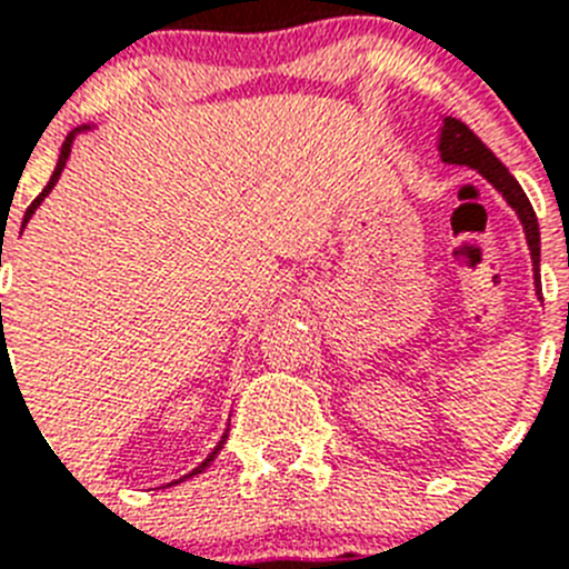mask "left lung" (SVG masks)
<instances>
[{"instance_id": "1", "label": "left lung", "mask_w": 569, "mask_h": 569, "mask_svg": "<svg viewBox=\"0 0 569 569\" xmlns=\"http://www.w3.org/2000/svg\"><path fill=\"white\" fill-rule=\"evenodd\" d=\"M441 159L450 164H467V168L479 170L485 176L487 182L492 188L499 190L501 196L507 199L516 213H519L521 224H525L527 233V244H530V256H532V270H536V288H539V259H541V239H539V222H536V210H532L530 199L525 196L521 184L516 182L510 176V170L492 156V150L481 142L479 136L472 133L465 122L453 119V116H447L445 128H441Z\"/></svg>"}]
</instances>
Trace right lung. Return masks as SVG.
I'll return each instance as SVG.
<instances>
[{
    "label": "right lung",
    "instance_id": "1",
    "mask_svg": "<svg viewBox=\"0 0 569 569\" xmlns=\"http://www.w3.org/2000/svg\"><path fill=\"white\" fill-rule=\"evenodd\" d=\"M79 130H82V128H79ZM73 133H77V130H73ZM73 133H70V136H68V139H64V144H62V153H59V162H57V170H53V176H50V182H48V188H44V190H42V193H39V196H37V199H33V202H30L28 213H24V222H22V228H24V224H28V219H30V216H33V210H37V208H39V204H42V199H44V196H48V193H50V190H53V184H57V182H59V176H62V168H64V162H68V156H70V144H73ZM0 308H2V305H0ZM224 441H228V433H224V436H222V441H219V445H216V447H213V453H210V456H208V459H204V461H202V465L196 467V470H193V472H188V476H184V479H190V476H196V472H202V470H204V467H208V465H210V461H213V459H216V453H219V450H222V445H224ZM184 479H179V481H184ZM173 485H176V481H173Z\"/></svg>",
    "mask_w": 569,
    "mask_h": 569
}]
</instances>
